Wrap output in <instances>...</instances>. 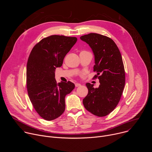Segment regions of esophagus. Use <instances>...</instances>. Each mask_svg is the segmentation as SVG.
Masks as SVG:
<instances>
[{
	"label": "esophagus",
	"mask_w": 152,
	"mask_h": 152,
	"mask_svg": "<svg viewBox=\"0 0 152 152\" xmlns=\"http://www.w3.org/2000/svg\"><path fill=\"white\" fill-rule=\"evenodd\" d=\"M81 85L80 84V83H75V86L76 87H77V86H80Z\"/></svg>",
	"instance_id": "34e87169"
}]
</instances>
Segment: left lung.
Returning a JSON list of instances; mask_svg holds the SVG:
<instances>
[{"mask_svg":"<svg viewBox=\"0 0 152 152\" xmlns=\"http://www.w3.org/2000/svg\"><path fill=\"white\" fill-rule=\"evenodd\" d=\"M89 45L95 57L94 79H99V88L86 83L88 93L83 99L85 109L97 117L111 113L117 106L125 85V71L120 52L110 38L96 33L81 36Z\"/></svg>","mask_w":152,"mask_h":152,"instance_id":"obj_1","label":"left lung"}]
</instances>
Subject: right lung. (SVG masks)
I'll list each match as a JSON object with an SVG mask.
<instances>
[{"instance_id":"add662e5","label":"right lung","mask_w":152,"mask_h":152,"mask_svg":"<svg viewBox=\"0 0 152 152\" xmlns=\"http://www.w3.org/2000/svg\"><path fill=\"white\" fill-rule=\"evenodd\" d=\"M76 37L50 35L34 46L28 58L27 90L29 99L39 115L48 121L55 120L65 111V97L75 88L70 81L56 83V67L77 41Z\"/></svg>"}]
</instances>
